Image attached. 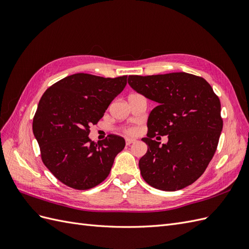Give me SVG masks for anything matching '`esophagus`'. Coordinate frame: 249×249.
<instances>
[{
    "instance_id": "obj_1",
    "label": "esophagus",
    "mask_w": 249,
    "mask_h": 249,
    "mask_svg": "<svg viewBox=\"0 0 249 249\" xmlns=\"http://www.w3.org/2000/svg\"><path fill=\"white\" fill-rule=\"evenodd\" d=\"M134 142H136V140H135V139H130V138H126L125 139V144L126 145H131V144H133Z\"/></svg>"
}]
</instances>
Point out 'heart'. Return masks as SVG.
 I'll use <instances>...</instances> for the list:
<instances>
[{"mask_svg":"<svg viewBox=\"0 0 249 249\" xmlns=\"http://www.w3.org/2000/svg\"><path fill=\"white\" fill-rule=\"evenodd\" d=\"M122 131L124 133H125L126 135H135L137 133V127L135 126H124L122 129Z\"/></svg>","mask_w":249,"mask_h":249,"instance_id":"b5f03b06","label":"heart"}]
</instances>
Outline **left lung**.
Wrapping results in <instances>:
<instances>
[{
    "label": "left lung",
    "mask_w": 249,
    "mask_h": 249,
    "mask_svg": "<svg viewBox=\"0 0 249 249\" xmlns=\"http://www.w3.org/2000/svg\"><path fill=\"white\" fill-rule=\"evenodd\" d=\"M130 86L158 104L147 120V152L140 173L156 189L177 191L194 183L217 149L222 131L219 97L201 77L187 72L129 76ZM156 134L169 135L160 146Z\"/></svg>",
    "instance_id": "left-lung-1"
}]
</instances>
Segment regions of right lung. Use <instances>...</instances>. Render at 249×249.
Wrapping results in <instances>:
<instances>
[{
  "label": "right lung",
  "instance_id": "1",
  "mask_svg": "<svg viewBox=\"0 0 249 249\" xmlns=\"http://www.w3.org/2000/svg\"><path fill=\"white\" fill-rule=\"evenodd\" d=\"M127 76L104 78L74 73L49 87L33 118V133L43 164L58 180L87 190L109 176L124 139L110 134L94 143L89 127L104 116L110 103L123 91Z\"/></svg>",
  "mask_w": 249,
  "mask_h": 249
}]
</instances>
